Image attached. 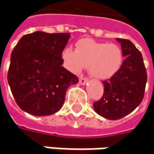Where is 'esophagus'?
Masks as SVG:
<instances>
[{
  "mask_svg": "<svg viewBox=\"0 0 154 154\" xmlns=\"http://www.w3.org/2000/svg\"><path fill=\"white\" fill-rule=\"evenodd\" d=\"M88 82V79H86V78H80V84L82 85V86H84V85H86L87 83Z\"/></svg>",
  "mask_w": 154,
  "mask_h": 154,
  "instance_id": "obj_1",
  "label": "esophagus"
}]
</instances>
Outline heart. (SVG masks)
I'll return each mask as SVG.
<instances>
[{"label":"heart","mask_w":154,"mask_h":154,"mask_svg":"<svg viewBox=\"0 0 154 154\" xmlns=\"http://www.w3.org/2000/svg\"><path fill=\"white\" fill-rule=\"evenodd\" d=\"M61 59L64 66L72 73L79 74L85 67H88L92 78L105 81L119 73L124 55L117 44L81 39L76 43L75 50L71 48H64L61 52Z\"/></svg>","instance_id":"b5f03b06"}]
</instances>
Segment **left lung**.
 Listing matches in <instances>:
<instances>
[{
  "instance_id": "obj_1",
  "label": "left lung",
  "mask_w": 154,
  "mask_h": 154,
  "mask_svg": "<svg viewBox=\"0 0 154 154\" xmlns=\"http://www.w3.org/2000/svg\"><path fill=\"white\" fill-rule=\"evenodd\" d=\"M126 57L119 73L103 81L104 94L94 103V111L105 119L125 117L141 103L147 80L142 54L132 42L116 38Z\"/></svg>"
}]
</instances>
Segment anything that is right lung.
I'll return each mask as SVG.
<instances>
[{
  "instance_id": "right-lung-1",
  "label": "right lung",
  "mask_w": 154,
  "mask_h": 154,
  "mask_svg": "<svg viewBox=\"0 0 154 154\" xmlns=\"http://www.w3.org/2000/svg\"><path fill=\"white\" fill-rule=\"evenodd\" d=\"M68 33L36 31L24 35L12 52L8 81L20 108L35 116L55 113L65 101L66 92L79 82L62 66L61 52Z\"/></svg>"
}]
</instances>
